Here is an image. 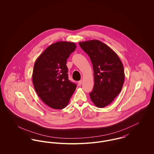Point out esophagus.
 I'll use <instances>...</instances> for the list:
<instances>
[{"label": "esophagus", "instance_id": "obj_1", "mask_svg": "<svg viewBox=\"0 0 154 154\" xmlns=\"http://www.w3.org/2000/svg\"><path fill=\"white\" fill-rule=\"evenodd\" d=\"M82 81H79L78 82V85H79V86H81V85H82Z\"/></svg>", "mask_w": 154, "mask_h": 154}]
</instances>
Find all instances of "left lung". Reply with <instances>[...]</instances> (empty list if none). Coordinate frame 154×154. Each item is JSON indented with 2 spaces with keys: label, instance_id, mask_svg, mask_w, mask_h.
<instances>
[{
  "label": "left lung",
  "instance_id": "8db88e82",
  "mask_svg": "<svg viewBox=\"0 0 154 154\" xmlns=\"http://www.w3.org/2000/svg\"><path fill=\"white\" fill-rule=\"evenodd\" d=\"M79 44L92 63L94 83L89 93L91 99L97 107H104L122 89L125 77L123 63L117 54L100 41L93 40Z\"/></svg>",
  "mask_w": 154,
  "mask_h": 154
}]
</instances>
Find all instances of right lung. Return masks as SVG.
<instances>
[{
  "label": "right lung",
  "mask_w": 154,
  "mask_h": 154,
  "mask_svg": "<svg viewBox=\"0 0 154 154\" xmlns=\"http://www.w3.org/2000/svg\"><path fill=\"white\" fill-rule=\"evenodd\" d=\"M74 42L58 41L47 47L35 62L32 82L42 101L54 109L68 104L76 85L68 79L66 61L76 49Z\"/></svg>",
  "instance_id": "right-lung-1"
}]
</instances>
